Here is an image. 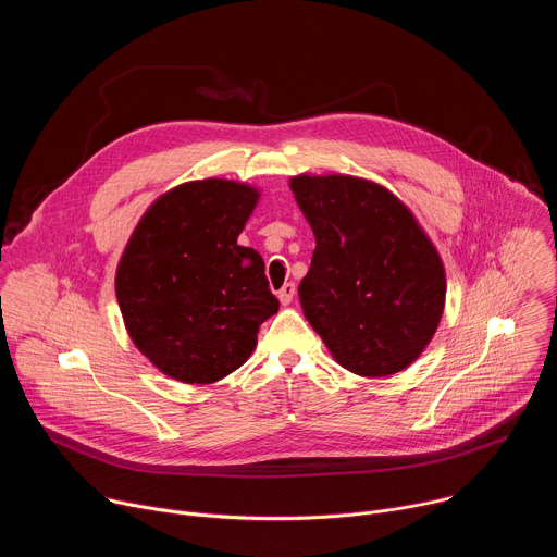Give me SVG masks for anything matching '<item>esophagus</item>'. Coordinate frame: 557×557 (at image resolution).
<instances>
[{
	"label": "esophagus",
	"mask_w": 557,
	"mask_h": 557,
	"mask_svg": "<svg viewBox=\"0 0 557 557\" xmlns=\"http://www.w3.org/2000/svg\"><path fill=\"white\" fill-rule=\"evenodd\" d=\"M293 297H295V284H293V282H286V284L277 290V299H280L284 306H288V304L293 301Z\"/></svg>",
	"instance_id": "obj_1"
}]
</instances>
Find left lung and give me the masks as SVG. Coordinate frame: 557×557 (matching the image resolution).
Returning a JSON list of instances; mask_svg holds the SVG:
<instances>
[{"mask_svg": "<svg viewBox=\"0 0 557 557\" xmlns=\"http://www.w3.org/2000/svg\"><path fill=\"white\" fill-rule=\"evenodd\" d=\"M295 200L314 233L299 284L304 317L337 363L389 376L414 363L445 308V269L412 211L355 176H295Z\"/></svg>", "mask_w": 557, "mask_h": 557, "instance_id": "8db88e82", "label": "left lung"}]
</instances>
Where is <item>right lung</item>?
I'll return each instance as SVG.
<instances>
[{"label": "right lung", "mask_w": 557, "mask_h": 557, "mask_svg": "<svg viewBox=\"0 0 557 557\" xmlns=\"http://www.w3.org/2000/svg\"><path fill=\"white\" fill-rule=\"evenodd\" d=\"M260 191L207 178L158 198L116 269V299L136 348L163 374L213 383L240 368L280 301L256 249L237 245Z\"/></svg>", "instance_id": "1"}]
</instances>
